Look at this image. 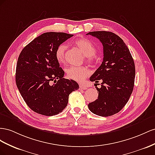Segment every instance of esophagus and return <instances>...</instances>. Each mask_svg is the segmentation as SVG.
<instances>
[{
	"instance_id": "1",
	"label": "esophagus",
	"mask_w": 155,
	"mask_h": 155,
	"mask_svg": "<svg viewBox=\"0 0 155 155\" xmlns=\"http://www.w3.org/2000/svg\"><path fill=\"white\" fill-rule=\"evenodd\" d=\"M79 87H80V89L81 90H86L87 88L86 86L83 85V84H79Z\"/></svg>"
}]
</instances>
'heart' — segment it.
I'll return each instance as SVG.
<instances>
[{
  "mask_svg": "<svg viewBox=\"0 0 155 155\" xmlns=\"http://www.w3.org/2000/svg\"><path fill=\"white\" fill-rule=\"evenodd\" d=\"M74 44L79 48H81L85 54L86 61L93 63L95 61V48L92 43L85 38H78L74 41ZM68 46L65 44H60L57 47L55 51V57L60 64H64L66 61V51ZM91 71L86 66H71L67 71L66 74L69 78L78 82H82L89 76Z\"/></svg>",
  "mask_w": 155,
  "mask_h": 155,
  "instance_id": "1",
  "label": "heart"
}]
</instances>
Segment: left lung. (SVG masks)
Wrapping results in <instances>:
<instances>
[{
  "label": "left lung",
  "mask_w": 155,
  "mask_h": 155,
  "mask_svg": "<svg viewBox=\"0 0 155 155\" xmlns=\"http://www.w3.org/2000/svg\"><path fill=\"white\" fill-rule=\"evenodd\" d=\"M91 35L103 46V61L90 80L102 82L98 99L88 104L90 110L97 116L108 117L118 113L127 103L133 91L135 78L134 60L123 39L111 32L95 31Z\"/></svg>",
  "instance_id": "left-lung-1"
}]
</instances>
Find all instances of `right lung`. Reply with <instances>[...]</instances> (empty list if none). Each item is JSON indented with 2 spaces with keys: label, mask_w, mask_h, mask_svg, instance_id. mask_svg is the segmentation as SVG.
<instances>
[{
  "label": "right lung",
  "mask_w": 155,
  "mask_h": 155,
  "mask_svg": "<svg viewBox=\"0 0 155 155\" xmlns=\"http://www.w3.org/2000/svg\"><path fill=\"white\" fill-rule=\"evenodd\" d=\"M73 34L46 32L35 38L21 52L16 66L17 88L28 107L46 116L58 114L67 107L69 95L79 86L64 77L55 57L60 44Z\"/></svg>",
  "instance_id": "add662e5"
}]
</instances>
